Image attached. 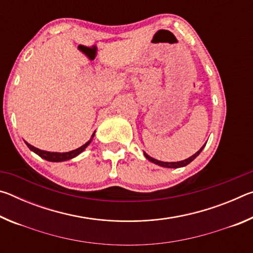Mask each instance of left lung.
Returning <instances> with one entry per match:
<instances>
[{"instance_id": "left-lung-1", "label": "left lung", "mask_w": 253, "mask_h": 253, "mask_svg": "<svg viewBox=\"0 0 253 253\" xmlns=\"http://www.w3.org/2000/svg\"><path fill=\"white\" fill-rule=\"evenodd\" d=\"M204 146H205V144L203 145L202 147L200 148V151H198V152H196V153L194 154V155H192L191 157H188L187 160H184V161H181V162H172V163L161 162V161H157V160H155V158H153V157H151V156H148L146 153H144V155H145V157L147 158L148 161H151V162H153V163H155V164L160 165V166H163V168H168V169H177V168H183V166H186L187 164H190V163H191L192 161L195 160V158L200 155V153L202 152V149L204 148Z\"/></svg>"}]
</instances>
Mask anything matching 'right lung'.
Listing matches in <instances>:
<instances>
[{"label": "right lung", "instance_id": "obj_1", "mask_svg": "<svg viewBox=\"0 0 253 253\" xmlns=\"http://www.w3.org/2000/svg\"><path fill=\"white\" fill-rule=\"evenodd\" d=\"M95 135V134H93ZM92 135V137H93ZM91 143V139L89 140V142L85 143L84 145H83V146H80L79 148L75 149V151H71V152H68V153H54V152H45V151H42V149H39L37 147L32 146V145H30L29 143L25 142V144H27V146L31 149L32 152H34L36 154H38L40 157L44 158L45 161H49V162H63V161H68V160H71V158L76 157L77 155H79V154L81 152H84L85 147L88 146L89 144Z\"/></svg>", "mask_w": 253, "mask_h": 253}]
</instances>
